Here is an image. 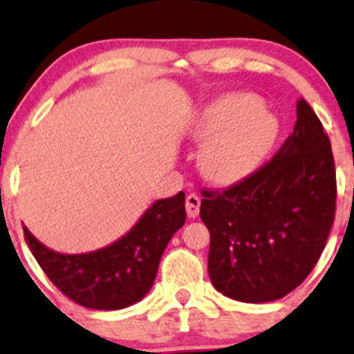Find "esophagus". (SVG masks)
Instances as JSON below:
<instances>
[{
  "label": "esophagus",
  "mask_w": 354,
  "mask_h": 354,
  "mask_svg": "<svg viewBox=\"0 0 354 354\" xmlns=\"http://www.w3.org/2000/svg\"><path fill=\"white\" fill-rule=\"evenodd\" d=\"M199 207H201V198L198 194H187L186 196V212L189 218H196L199 216Z\"/></svg>",
  "instance_id": "esophagus-1"
}]
</instances>
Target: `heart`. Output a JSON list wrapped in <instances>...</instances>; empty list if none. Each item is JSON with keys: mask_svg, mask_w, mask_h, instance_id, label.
I'll list each match as a JSON object with an SVG mask.
<instances>
[{"mask_svg": "<svg viewBox=\"0 0 354 354\" xmlns=\"http://www.w3.org/2000/svg\"><path fill=\"white\" fill-rule=\"evenodd\" d=\"M279 125L274 114L254 97L227 93L210 101L199 114L192 136L205 142L201 171L218 186L250 176L274 145Z\"/></svg>", "mask_w": 354, "mask_h": 354, "instance_id": "heart-1", "label": "heart"}]
</instances>
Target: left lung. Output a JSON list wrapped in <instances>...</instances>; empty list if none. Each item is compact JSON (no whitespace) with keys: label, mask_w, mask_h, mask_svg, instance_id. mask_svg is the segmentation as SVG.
<instances>
[{"label":"left lung","mask_w":354,"mask_h":354,"mask_svg":"<svg viewBox=\"0 0 354 354\" xmlns=\"http://www.w3.org/2000/svg\"><path fill=\"white\" fill-rule=\"evenodd\" d=\"M274 158L222 194L203 191L209 276L234 301L263 304L314 270L335 218L337 176L328 136L307 101Z\"/></svg>","instance_id":"left-lung-1"}]
</instances>
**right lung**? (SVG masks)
I'll return each mask as SVG.
<instances>
[{
  "label": "right lung",
  "instance_id": "add662e5",
  "mask_svg": "<svg viewBox=\"0 0 354 354\" xmlns=\"http://www.w3.org/2000/svg\"><path fill=\"white\" fill-rule=\"evenodd\" d=\"M185 222V192L180 191L155 201L127 234L89 253H58L28 227L22 229L40 268L66 297L88 308L119 310L149 294L165 248Z\"/></svg>",
  "mask_w": 354,
  "mask_h": 354
}]
</instances>
